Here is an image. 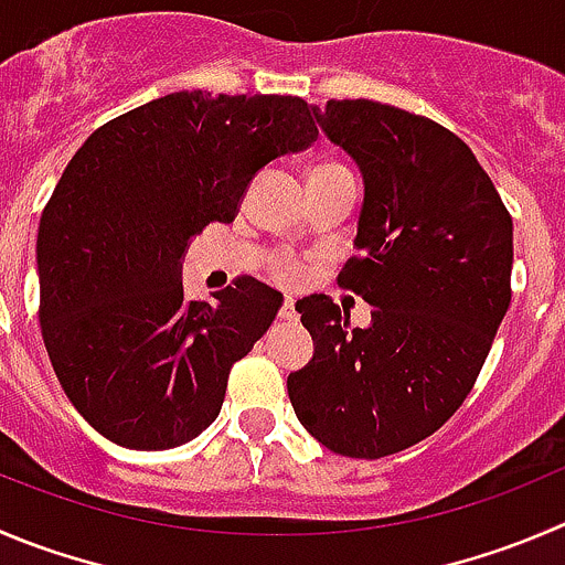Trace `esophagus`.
<instances>
[{
	"instance_id": "esophagus-1",
	"label": "esophagus",
	"mask_w": 565,
	"mask_h": 565,
	"mask_svg": "<svg viewBox=\"0 0 565 565\" xmlns=\"http://www.w3.org/2000/svg\"><path fill=\"white\" fill-rule=\"evenodd\" d=\"M297 308H294V299H286V302L279 305V319L282 321H297Z\"/></svg>"
}]
</instances>
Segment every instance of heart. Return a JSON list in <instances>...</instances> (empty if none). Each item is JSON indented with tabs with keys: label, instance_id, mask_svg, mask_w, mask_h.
<instances>
[{
	"label": "heart",
	"instance_id": "1",
	"mask_svg": "<svg viewBox=\"0 0 565 565\" xmlns=\"http://www.w3.org/2000/svg\"><path fill=\"white\" fill-rule=\"evenodd\" d=\"M327 169H341V166L338 163H321V166H316V171L313 174H319V171H327ZM268 271H271V277L277 279V282H282V286H299V282H302L305 279V263L299 260L297 255H288V252H282V255H277L271 260V268H268Z\"/></svg>",
	"mask_w": 565,
	"mask_h": 565
}]
</instances>
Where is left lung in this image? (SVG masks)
I'll use <instances>...</instances> for the list:
<instances>
[{
	"instance_id": "left-lung-1",
	"label": "left lung",
	"mask_w": 565,
	"mask_h": 565,
	"mask_svg": "<svg viewBox=\"0 0 565 565\" xmlns=\"http://www.w3.org/2000/svg\"><path fill=\"white\" fill-rule=\"evenodd\" d=\"M363 171L360 255L338 286L374 305L366 330L330 297L299 299L316 352L288 374L302 427L347 458L413 447L471 394L510 305L513 222L471 149L433 118L372 99L316 110Z\"/></svg>"
}]
</instances>
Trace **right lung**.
<instances>
[{"mask_svg": "<svg viewBox=\"0 0 565 565\" xmlns=\"http://www.w3.org/2000/svg\"><path fill=\"white\" fill-rule=\"evenodd\" d=\"M316 138L299 96L180 90L102 125L68 160L38 230V321L96 433L158 452L216 422L230 369L282 297L241 274L191 302L180 257L207 224L233 222L268 160Z\"/></svg>", "mask_w": 565, "mask_h": 565, "instance_id": "1", "label": "right lung"}]
</instances>
